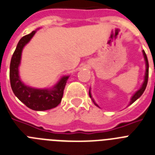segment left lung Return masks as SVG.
Instances as JSON below:
<instances>
[{
    "instance_id": "obj_1",
    "label": "left lung",
    "mask_w": 155,
    "mask_h": 155,
    "mask_svg": "<svg viewBox=\"0 0 155 155\" xmlns=\"http://www.w3.org/2000/svg\"><path fill=\"white\" fill-rule=\"evenodd\" d=\"M143 58H144V60H145V65H146V71H145V75H144V80H143V82L142 85H141L140 88V89H138V90L137 91V92H135L134 94H133V96L131 97V100H130V102H129V104L128 106L131 105L132 104H133L135 101L137 100H138L139 98L141 96L143 95V92L145 91V89H146V87H147V81H148V71H149V63H148V60H147V55L146 53H145V51H144V50H143ZM89 96H90V98L92 99V102L94 103V104L96 106V107H100L99 106H98V104H96V102H95V100H94V99L92 98V94H91V91L90 89H89Z\"/></svg>"
}]
</instances>
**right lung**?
Returning a JSON list of instances; mask_svg holds the SVG:
<instances>
[{
  "instance_id": "add662e5",
  "label": "right lung",
  "mask_w": 155,
  "mask_h": 155,
  "mask_svg": "<svg viewBox=\"0 0 155 155\" xmlns=\"http://www.w3.org/2000/svg\"><path fill=\"white\" fill-rule=\"evenodd\" d=\"M38 30H34L19 40L11 59L9 77L12 89L18 100L27 107L34 110L42 111L52 109L60 104L65 85L70 76L62 77L53 87L49 88H36L28 86L22 82L18 71L22 49L26 44L30 42Z\"/></svg>"
}]
</instances>
